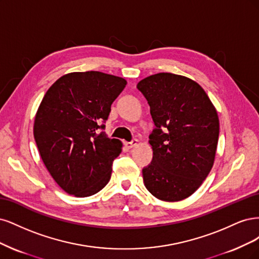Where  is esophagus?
Returning a JSON list of instances; mask_svg holds the SVG:
<instances>
[{
	"instance_id": "obj_1",
	"label": "esophagus",
	"mask_w": 259,
	"mask_h": 259,
	"mask_svg": "<svg viewBox=\"0 0 259 259\" xmlns=\"http://www.w3.org/2000/svg\"><path fill=\"white\" fill-rule=\"evenodd\" d=\"M138 142L139 141L137 139H133L130 142H124V146H126L127 148H132V147H135L138 144Z\"/></svg>"
}]
</instances>
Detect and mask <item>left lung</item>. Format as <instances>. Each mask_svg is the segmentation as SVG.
<instances>
[{"label": "left lung", "instance_id": "1", "mask_svg": "<svg viewBox=\"0 0 259 259\" xmlns=\"http://www.w3.org/2000/svg\"><path fill=\"white\" fill-rule=\"evenodd\" d=\"M137 88L147 100L156 128L149 136L153 159L144 166V185L163 201L193 195L210 173L220 121L211 100L193 79L158 73Z\"/></svg>", "mask_w": 259, "mask_h": 259}]
</instances>
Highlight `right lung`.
I'll return each instance as SVG.
<instances>
[{
	"instance_id": "right-lung-1",
	"label": "right lung",
	"mask_w": 259,
	"mask_h": 259,
	"mask_svg": "<svg viewBox=\"0 0 259 259\" xmlns=\"http://www.w3.org/2000/svg\"><path fill=\"white\" fill-rule=\"evenodd\" d=\"M126 85L102 72H74L56 80L41 100L34 139L48 172L68 194L93 196L110 181L122 144L106 137L104 123Z\"/></svg>"
}]
</instances>
